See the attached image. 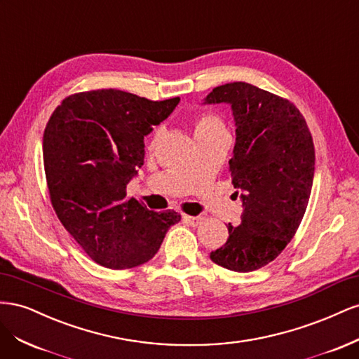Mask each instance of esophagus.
Instances as JSON below:
<instances>
[{
    "instance_id": "obj_1",
    "label": "esophagus",
    "mask_w": 359,
    "mask_h": 359,
    "mask_svg": "<svg viewBox=\"0 0 359 359\" xmlns=\"http://www.w3.org/2000/svg\"><path fill=\"white\" fill-rule=\"evenodd\" d=\"M182 220L186 222V223H189L190 226H198V224L203 220V217H201V215H187V214H184V215H182Z\"/></svg>"
}]
</instances>
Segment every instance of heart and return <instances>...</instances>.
<instances>
[{
    "label": "heart",
    "instance_id": "heart-1",
    "mask_svg": "<svg viewBox=\"0 0 359 359\" xmlns=\"http://www.w3.org/2000/svg\"><path fill=\"white\" fill-rule=\"evenodd\" d=\"M219 130H224V126L220 121V118H217L215 115H211V114H203L198 116L196 123H194V135L212 133V132H219ZM158 136H160V130H156L153 140H156Z\"/></svg>",
    "mask_w": 359,
    "mask_h": 359
}]
</instances>
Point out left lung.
I'll list each match as a JSON object with an SVG mask.
<instances>
[{
  "instance_id": "8db88e82",
  "label": "left lung",
  "mask_w": 359,
  "mask_h": 359,
  "mask_svg": "<svg viewBox=\"0 0 359 359\" xmlns=\"http://www.w3.org/2000/svg\"><path fill=\"white\" fill-rule=\"evenodd\" d=\"M215 103L229 104L233 115L229 170L243 214L210 257L226 269L250 273L274 260L298 229L313 186V139L295 106L252 83L215 86L203 104Z\"/></svg>"
}]
</instances>
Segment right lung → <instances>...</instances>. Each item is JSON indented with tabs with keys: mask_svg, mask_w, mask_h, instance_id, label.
I'll return each instance as SVG.
<instances>
[{
	"mask_svg": "<svg viewBox=\"0 0 359 359\" xmlns=\"http://www.w3.org/2000/svg\"><path fill=\"white\" fill-rule=\"evenodd\" d=\"M119 90L73 94L53 111L43 135V163L60 222L94 262L112 269L153 259L175 211L154 212L127 184L144 165V137L178 106Z\"/></svg>",
	"mask_w": 359,
	"mask_h": 359,
	"instance_id": "right-lung-1",
	"label": "right lung"
}]
</instances>
